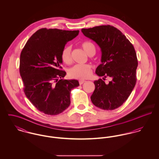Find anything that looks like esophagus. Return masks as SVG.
I'll use <instances>...</instances> for the list:
<instances>
[{"mask_svg":"<svg viewBox=\"0 0 159 159\" xmlns=\"http://www.w3.org/2000/svg\"><path fill=\"white\" fill-rule=\"evenodd\" d=\"M85 81H86L85 80H80V81H79V83H80V84L81 85V84H83Z\"/></svg>","mask_w":159,"mask_h":159,"instance_id":"esophagus-1","label":"esophagus"}]
</instances>
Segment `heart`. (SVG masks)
<instances>
[{"label":"heart","mask_w":159,"mask_h":159,"mask_svg":"<svg viewBox=\"0 0 159 159\" xmlns=\"http://www.w3.org/2000/svg\"><path fill=\"white\" fill-rule=\"evenodd\" d=\"M81 47L89 56L95 54L96 51L95 46L92 42H85L81 44ZM71 46H68L65 47L62 51L61 58L65 64H69L71 62ZM91 67L88 64H77L70 68L68 70V75L71 78L81 80L89 78L91 76Z\"/></svg>","instance_id":"obj_1"}]
</instances>
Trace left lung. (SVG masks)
<instances>
[{
	"label": "left lung",
	"mask_w": 159,
	"mask_h": 159,
	"mask_svg": "<svg viewBox=\"0 0 159 159\" xmlns=\"http://www.w3.org/2000/svg\"><path fill=\"white\" fill-rule=\"evenodd\" d=\"M81 31L101 49L102 64L95 73L112 78L108 84L102 79L93 81L95 90L91 101L100 109L113 110L127 100L136 84L138 60L134 47L119 30L110 25L82 29Z\"/></svg>",
	"instance_id": "1"
}]
</instances>
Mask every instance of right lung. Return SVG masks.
Wrapping results in <instances>:
<instances>
[{"mask_svg":"<svg viewBox=\"0 0 159 159\" xmlns=\"http://www.w3.org/2000/svg\"><path fill=\"white\" fill-rule=\"evenodd\" d=\"M79 30L43 28L28 40L20 55V72L27 98L40 111L57 115L70 104L71 91L80 86L76 80H62L61 54Z\"/></svg>","mask_w":159,"mask_h":159,"instance_id":"right-lung-1","label":"right lung"}]
</instances>
